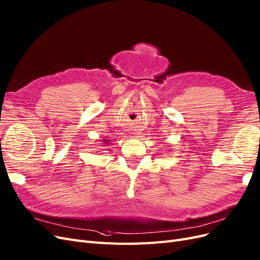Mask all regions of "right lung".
Returning a JSON list of instances; mask_svg holds the SVG:
<instances>
[{"label":"right lung","mask_w":260,"mask_h":260,"mask_svg":"<svg viewBox=\"0 0 260 260\" xmlns=\"http://www.w3.org/2000/svg\"><path fill=\"white\" fill-rule=\"evenodd\" d=\"M103 144H104V146L108 145V144H109V141H108L107 139H104V140H103Z\"/></svg>","instance_id":"right-lung-1"}]
</instances>
